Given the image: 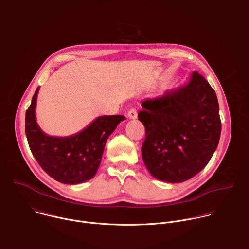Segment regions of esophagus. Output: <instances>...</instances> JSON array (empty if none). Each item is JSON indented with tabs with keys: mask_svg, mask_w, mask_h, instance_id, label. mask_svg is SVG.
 I'll list each match as a JSON object with an SVG mask.
<instances>
[{
	"mask_svg": "<svg viewBox=\"0 0 249 249\" xmlns=\"http://www.w3.org/2000/svg\"><path fill=\"white\" fill-rule=\"evenodd\" d=\"M138 116V113H137V110L135 108H131L129 111H128V117L130 119H136Z\"/></svg>",
	"mask_w": 249,
	"mask_h": 249,
	"instance_id": "34e87169",
	"label": "esophagus"
}]
</instances>
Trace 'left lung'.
<instances>
[{
	"label": "left lung",
	"instance_id": "1",
	"mask_svg": "<svg viewBox=\"0 0 249 249\" xmlns=\"http://www.w3.org/2000/svg\"><path fill=\"white\" fill-rule=\"evenodd\" d=\"M142 107V157L149 172L170 183L199 173L215 153L222 130L218 98L208 81L193 72L188 83L147 98Z\"/></svg>",
	"mask_w": 249,
	"mask_h": 249
}]
</instances>
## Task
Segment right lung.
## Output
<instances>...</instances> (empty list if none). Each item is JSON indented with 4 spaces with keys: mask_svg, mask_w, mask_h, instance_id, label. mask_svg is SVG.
Listing matches in <instances>:
<instances>
[{
    "mask_svg": "<svg viewBox=\"0 0 249 249\" xmlns=\"http://www.w3.org/2000/svg\"><path fill=\"white\" fill-rule=\"evenodd\" d=\"M38 91L39 88L25 113V134L33 157L49 176L61 183L79 184L91 179L101 162L106 141L125 116H99L75 135L49 136L35 118Z\"/></svg>",
    "mask_w": 249,
    "mask_h": 249,
    "instance_id": "1",
    "label": "right lung"
}]
</instances>
